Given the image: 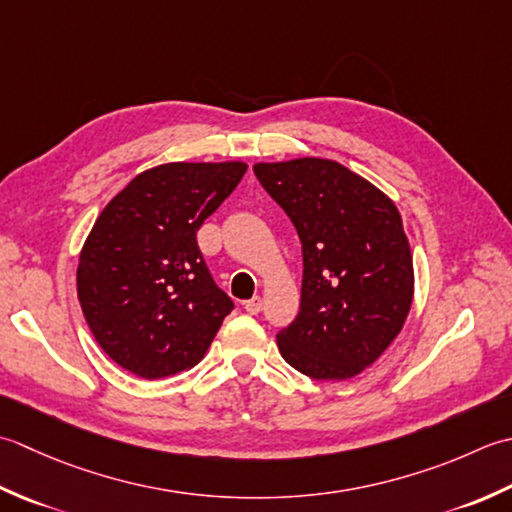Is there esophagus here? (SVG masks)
<instances>
[{
	"label": "esophagus",
	"mask_w": 512,
	"mask_h": 512,
	"mask_svg": "<svg viewBox=\"0 0 512 512\" xmlns=\"http://www.w3.org/2000/svg\"><path fill=\"white\" fill-rule=\"evenodd\" d=\"M243 307H245V311H247V314H252V316H256V314H258V311H260V309H263V298H260V296H254L252 300H245V302H243Z\"/></svg>",
	"instance_id": "34e87169"
}]
</instances>
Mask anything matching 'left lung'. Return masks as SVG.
I'll return each mask as SVG.
<instances>
[{"label": "left lung", "instance_id": "left-lung-1", "mask_svg": "<svg viewBox=\"0 0 512 512\" xmlns=\"http://www.w3.org/2000/svg\"><path fill=\"white\" fill-rule=\"evenodd\" d=\"M302 243L296 320L276 336L283 358L314 380H349L398 338L413 305V256L391 198L318 156L256 163Z\"/></svg>", "mask_w": 512, "mask_h": 512}]
</instances>
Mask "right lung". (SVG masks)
<instances>
[{"label":"right lung","instance_id":"right-lung-1","mask_svg":"<svg viewBox=\"0 0 512 512\" xmlns=\"http://www.w3.org/2000/svg\"><path fill=\"white\" fill-rule=\"evenodd\" d=\"M247 163H163L103 207L81 247L77 296L92 336L139 378L203 360L234 309L203 263L196 232L236 190Z\"/></svg>","mask_w":512,"mask_h":512}]
</instances>
